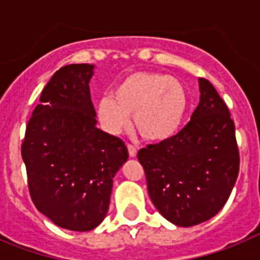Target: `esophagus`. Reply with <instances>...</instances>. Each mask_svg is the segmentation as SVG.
Returning a JSON list of instances; mask_svg holds the SVG:
<instances>
[{"instance_id":"esophagus-1","label":"esophagus","mask_w":260,"mask_h":260,"mask_svg":"<svg viewBox=\"0 0 260 260\" xmlns=\"http://www.w3.org/2000/svg\"><path fill=\"white\" fill-rule=\"evenodd\" d=\"M128 154H129L131 158H135L136 155H138V150H136V147L132 146V144H128Z\"/></svg>"}]
</instances>
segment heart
<instances>
[{
	"instance_id": "1",
	"label": "heart",
	"mask_w": 260,
	"mask_h": 260,
	"mask_svg": "<svg viewBox=\"0 0 260 260\" xmlns=\"http://www.w3.org/2000/svg\"><path fill=\"white\" fill-rule=\"evenodd\" d=\"M189 109V94L177 78L152 71L125 75L112 95L97 104V116L109 134L118 135L129 125L147 140H166L182 125Z\"/></svg>"
}]
</instances>
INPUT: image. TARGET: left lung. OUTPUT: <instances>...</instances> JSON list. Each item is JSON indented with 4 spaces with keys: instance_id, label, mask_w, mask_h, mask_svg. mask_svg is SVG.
<instances>
[{
    "instance_id": "8db88e82",
    "label": "left lung",
    "mask_w": 260,
    "mask_h": 260,
    "mask_svg": "<svg viewBox=\"0 0 260 260\" xmlns=\"http://www.w3.org/2000/svg\"><path fill=\"white\" fill-rule=\"evenodd\" d=\"M200 104L177 135L138 152L148 194L159 213L178 226L208 221L230 198L239 174L235 122L208 79Z\"/></svg>"
}]
</instances>
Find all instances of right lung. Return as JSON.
Returning a JSON list of instances; mask_svg holds the SVG:
<instances>
[{
	"mask_svg": "<svg viewBox=\"0 0 260 260\" xmlns=\"http://www.w3.org/2000/svg\"><path fill=\"white\" fill-rule=\"evenodd\" d=\"M93 70L87 63L69 64L52 75L21 144L35 206L55 225L77 232L105 218L113 178L128 159L125 143L95 126Z\"/></svg>",
	"mask_w": 260,
	"mask_h": 260,
	"instance_id": "add662e5",
	"label": "right lung"
}]
</instances>
